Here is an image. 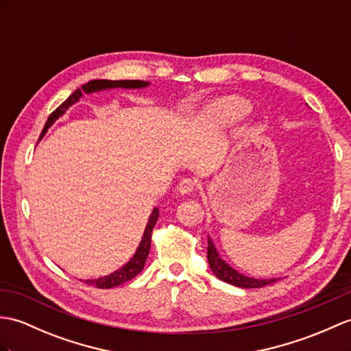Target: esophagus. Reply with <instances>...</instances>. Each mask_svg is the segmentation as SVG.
I'll return each mask as SVG.
<instances>
[{"label":"esophagus","mask_w":351,"mask_h":351,"mask_svg":"<svg viewBox=\"0 0 351 351\" xmlns=\"http://www.w3.org/2000/svg\"><path fill=\"white\" fill-rule=\"evenodd\" d=\"M194 189H195V182L193 181V179L186 178V179H182V181L179 182L178 191L181 195H190V194L194 193Z\"/></svg>","instance_id":"34e87169"}]
</instances>
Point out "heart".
I'll use <instances>...</instances> for the list:
<instances>
[{
  "label": "heart",
  "instance_id": "heart-1",
  "mask_svg": "<svg viewBox=\"0 0 351 351\" xmlns=\"http://www.w3.org/2000/svg\"><path fill=\"white\" fill-rule=\"evenodd\" d=\"M250 110V103L239 95H224L214 100L206 109V122L215 128L229 127L241 121Z\"/></svg>",
  "mask_w": 351,
  "mask_h": 351
}]
</instances>
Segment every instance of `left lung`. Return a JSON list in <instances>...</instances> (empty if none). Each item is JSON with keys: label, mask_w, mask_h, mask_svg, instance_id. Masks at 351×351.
Returning a JSON list of instances; mask_svg holds the SVG:
<instances>
[{"label": "left lung", "mask_w": 351, "mask_h": 351, "mask_svg": "<svg viewBox=\"0 0 351 351\" xmlns=\"http://www.w3.org/2000/svg\"><path fill=\"white\" fill-rule=\"evenodd\" d=\"M208 262L218 280L229 282L236 287L260 289V287L267 286V284H272L275 281L281 280V278H252V276H247L238 272L236 269H233L229 263H227L226 260L221 258L214 241L210 239V236H208Z\"/></svg>", "instance_id": "obj_1"}]
</instances>
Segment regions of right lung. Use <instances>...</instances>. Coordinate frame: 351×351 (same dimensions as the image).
Masks as SVG:
<instances>
[{"label":"right lung","instance_id":"obj_1","mask_svg":"<svg viewBox=\"0 0 351 351\" xmlns=\"http://www.w3.org/2000/svg\"><path fill=\"white\" fill-rule=\"evenodd\" d=\"M149 82H145V80H106V79H95V80H89L88 84L82 85V88H77L75 93H73L67 100H65L60 108H56L51 115H49L46 124L43 127V132L40 134L38 141H42L43 136L47 133V130L53 125V122L58 119L60 117H62L65 112L69 110L70 106H73L75 103H77L80 100V97H84V94H93V93H99V91H106V89H115V88H122V89H142L149 86ZM158 208H154L152 213L149 215L148 223H146L145 232L142 236V241L138 243V247L134 252V256L128 260V262L119 267L118 271L112 272L109 275L100 276V278H93V280H85L86 284L99 289H112L121 286L127 281H130L137 274H141V271L145 266L146 258H148L149 250H151V234H152V229L156 226L157 219H158Z\"/></svg>","mask_w":351,"mask_h":351}]
</instances>
